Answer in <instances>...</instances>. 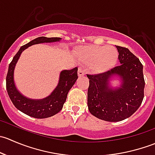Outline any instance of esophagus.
Instances as JSON below:
<instances>
[{
  "mask_svg": "<svg viewBox=\"0 0 155 155\" xmlns=\"http://www.w3.org/2000/svg\"><path fill=\"white\" fill-rule=\"evenodd\" d=\"M85 70H84L82 68H79V70H78V76H79V77H82V76H85Z\"/></svg>",
  "mask_w": 155,
  "mask_h": 155,
  "instance_id": "34e87169",
  "label": "esophagus"
}]
</instances>
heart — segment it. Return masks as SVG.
Returning a JSON list of instances; mask_svg holds the SVG:
<instances>
[{
	"instance_id": "obj_1",
	"label": "heart",
	"mask_w": 155,
	"mask_h": 155,
	"mask_svg": "<svg viewBox=\"0 0 155 155\" xmlns=\"http://www.w3.org/2000/svg\"><path fill=\"white\" fill-rule=\"evenodd\" d=\"M79 56L86 63H92L94 73H103L116 64L118 51L111 46H89L81 48Z\"/></svg>"
}]
</instances>
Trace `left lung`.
Wrapping results in <instances>:
<instances>
[{
	"label": "left lung",
	"instance_id": "obj_1",
	"mask_svg": "<svg viewBox=\"0 0 155 155\" xmlns=\"http://www.w3.org/2000/svg\"><path fill=\"white\" fill-rule=\"evenodd\" d=\"M120 65L105 73L87 74L89 79L87 107L94 116L107 121H120L133 115L143 102L145 80L143 64L128 48L116 46ZM118 75L120 87L108 85L111 77Z\"/></svg>",
	"mask_w": 155,
	"mask_h": 155
}]
</instances>
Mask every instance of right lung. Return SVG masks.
<instances>
[{
    "label": "right lung",
    "instance_id": "obj_1",
    "mask_svg": "<svg viewBox=\"0 0 155 155\" xmlns=\"http://www.w3.org/2000/svg\"><path fill=\"white\" fill-rule=\"evenodd\" d=\"M61 40V38L59 37H37L31 40L27 44L21 46L9 65L7 79H6V86H7L9 97L13 105L18 110L33 118H48L58 113L61 110L64 104L67 100L69 91L73 87L76 79H78V68H75L72 70H65L61 72L57 87L54 88L49 96L40 100L29 99L21 94L17 90L14 82V69L21 52L28 46L34 44H39V43L58 42Z\"/></svg>",
    "mask_w": 155,
    "mask_h": 155
}]
</instances>
